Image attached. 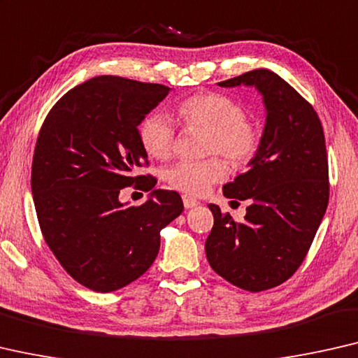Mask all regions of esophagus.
<instances>
[{"instance_id":"34e87169","label":"esophagus","mask_w":358,"mask_h":358,"mask_svg":"<svg viewBox=\"0 0 358 358\" xmlns=\"http://www.w3.org/2000/svg\"><path fill=\"white\" fill-rule=\"evenodd\" d=\"M183 204H185L186 209H193V207L199 206V201H196V199H193V197H189V196H183Z\"/></svg>"}]
</instances>
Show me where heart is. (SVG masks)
Returning a JSON list of instances; mask_svg holds the SVG:
<instances>
[{
  "instance_id": "heart-1",
  "label": "heart",
  "mask_w": 358,
  "mask_h": 358,
  "mask_svg": "<svg viewBox=\"0 0 358 358\" xmlns=\"http://www.w3.org/2000/svg\"><path fill=\"white\" fill-rule=\"evenodd\" d=\"M178 117L188 128L207 131L206 154H220L233 165H243L254 157L259 149V130L246 119L243 106L230 96L202 93L181 101ZM140 141L154 159H167L175 146V127L170 117L149 114L140 125ZM227 169L220 159L181 161L164 172L172 188L189 196H202L212 185L225 178Z\"/></svg>"
}]
</instances>
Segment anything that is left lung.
Segmentation results:
<instances>
[{"mask_svg": "<svg viewBox=\"0 0 358 358\" xmlns=\"http://www.w3.org/2000/svg\"><path fill=\"white\" fill-rule=\"evenodd\" d=\"M223 88L254 87L262 94L265 127L248 172L223 186L230 199L249 201L246 217L210 204L213 227L206 255L222 278L250 292L285 282L306 259L329 199L328 157L317 112L275 72L257 69Z\"/></svg>", "mask_w": 358, "mask_h": 358, "instance_id": "8db88e82", "label": "left lung"}]
</instances>
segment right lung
I'll use <instances>...</instances> for the list:
<instances>
[{
	"instance_id": "add662e5",
	"label": "right lung",
	"mask_w": 358,
	"mask_h": 358,
	"mask_svg": "<svg viewBox=\"0 0 358 358\" xmlns=\"http://www.w3.org/2000/svg\"><path fill=\"white\" fill-rule=\"evenodd\" d=\"M170 88L122 77L90 78L67 92L43 122L31 164V193L43 238L80 285L120 289L145 273L161 230L183 212L178 193L152 189L138 125ZM150 191L145 205L120 202V189Z\"/></svg>"
}]
</instances>
